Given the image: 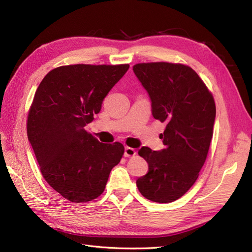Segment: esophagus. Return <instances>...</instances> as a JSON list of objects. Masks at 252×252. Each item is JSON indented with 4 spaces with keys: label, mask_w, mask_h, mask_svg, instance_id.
I'll return each instance as SVG.
<instances>
[{
    "label": "esophagus",
    "mask_w": 252,
    "mask_h": 252,
    "mask_svg": "<svg viewBox=\"0 0 252 252\" xmlns=\"http://www.w3.org/2000/svg\"><path fill=\"white\" fill-rule=\"evenodd\" d=\"M135 150L133 148H130V147H126L125 148V151H124V157L126 158H129V157H133L135 156Z\"/></svg>",
    "instance_id": "1"
}]
</instances>
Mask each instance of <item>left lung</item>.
I'll return each mask as SVG.
<instances>
[{
	"instance_id": "left-lung-1",
	"label": "left lung",
	"mask_w": 252,
	"mask_h": 252,
	"mask_svg": "<svg viewBox=\"0 0 252 252\" xmlns=\"http://www.w3.org/2000/svg\"><path fill=\"white\" fill-rule=\"evenodd\" d=\"M151 100L152 116L166 123L161 151L142 147L148 172L136 180L139 191L157 203H171L191 187L206 161L216 120V104L189 66L167 62L133 66Z\"/></svg>"
}]
</instances>
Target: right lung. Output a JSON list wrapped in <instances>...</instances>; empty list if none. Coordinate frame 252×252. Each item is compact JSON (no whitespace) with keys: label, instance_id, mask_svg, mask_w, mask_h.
I'll list each match as a JSON object with an SVG mask.
<instances>
[{"label":"right lung","instance_id":"1","mask_svg":"<svg viewBox=\"0 0 252 252\" xmlns=\"http://www.w3.org/2000/svg\"><path fill=\"white\" fill-rule=\"evenodd\" d=\"M122 65H67L45 75L28 112L27 135L44 179L73 203L100 196L124 155L85 130L110 89L128 70Z\"/></svg>","mask_w":252,"mask_h":252}]
</instances>
